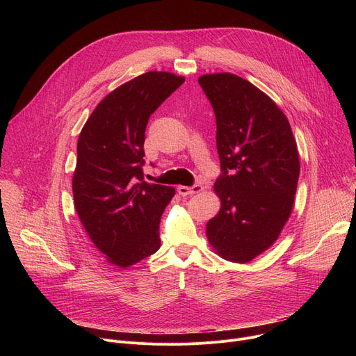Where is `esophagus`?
<instances>
[{"instance_id": "esophagus-1", "label": "esophagus", "mask_w": 356, "mask_h": 356, "mask_svg": "<svg viewBox=\"0 0 356 356\" xmlns=\"http://www.w3.org/2000/svg\"><path fill=\"white\" fill-rule=\"evenodd\" d=\"M202 188H204V187H202L201 184H194L191 187H188V186H179L177 191H179L180 195L187 197V195H193V194H197V193L202 191Z\"/></svg>"}]
</instances>
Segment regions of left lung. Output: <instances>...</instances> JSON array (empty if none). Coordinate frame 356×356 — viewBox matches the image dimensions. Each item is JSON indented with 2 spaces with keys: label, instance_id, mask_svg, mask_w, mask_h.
Instances as JSON below:
<instances>
[{
  "label": "left lung",
  "instance_id": "1",
  "mask_svg": "<svg viewBox=\"0 0 356 356\" xmlns=\"http://www.w3.org/2000/svg\"><path fill=\"white\" fill-rule=\"evenodd\" d=\"M217 121L221 209L207 222L218 257L246 264L279 238L294 206L297 143L284 113L262 90L232 73L198 77ZM230 175H227V172Z\"/></svg>",
  "mask_w": 356,
  "mask_h": 356
}]
</instances>
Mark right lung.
I'll return each instance as SVG.
<instances>
[{"label":"right lung","instance_id":"obj_1","mask_svg":"<svg viewBox=\"0 0 356 356\" xmlns=\"http://www.w3.org/2000/svg\"><path fill=\"white\" fill-rule=\"evenodd\" d=\"M183 83L168 72L143 73L101 99L80 132L74 209L94 246L118 268L161 248V217L176 190L143 181L145 129Z\"/></svg>","mask_w":356,"mask_h":356}]
</instances>
